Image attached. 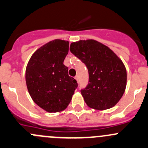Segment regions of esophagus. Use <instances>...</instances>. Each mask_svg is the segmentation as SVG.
I'll return each mask as SVG.
<instances>
[{"mask_svg":"<svg viewBox=\"0 0 148 148\" xmlns=\"http://www.w3.org/2000/svg\"><path fill=\"white\" fill-rule=\"evenodd\" d=\"M75 79L77 81V82H79V76H78V75L76 76V77H75Z\"/></svg>","mask_w":148,"mask_h":148,"instance_id":"34e87169","label":"esophagus"}]
</instances>
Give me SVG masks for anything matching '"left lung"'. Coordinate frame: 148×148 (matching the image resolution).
Instances as JSON below:
<instances>
[{"label":"left lung","instance_id":"1","mask_svg":"<svg viewBox=\"0 0 148 148\" xmlns=\"http://www.w3.org/2000/svg\"><path fill=\"white\" fill-rule=\"evenodd\" d=\"M70 51L88 69V84L81 90L87 106L101 111L114 106L125 92L127 83L126 69L121 59L94 40L72 42Z\"/></svg>","mask_w":148,"mask_h":148}]
</instances>
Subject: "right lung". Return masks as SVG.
I'll use <instances>...</instances> for the list:
<instances>
[{
    "label": "right lung",
    "mask_w": 148,
    "mask_h": 148,
    "mask_svg": "<svg viewBox=\"0 0 148 148\" xmlns=\"http://www.w3.org/2000/svg\"><path fill=\"white\" fill-rule=\"evenodd\" d=\"M68 52L69 42L52 40L35 51L26 67V84L31 98L49 113L66 108L78 86L64 64Z\"/></svg>",
    "instance_id": "right-lung-1"
}]
</instances>
